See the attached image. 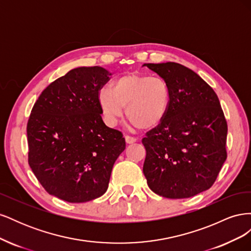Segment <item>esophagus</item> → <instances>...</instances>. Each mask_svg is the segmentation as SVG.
<instances>
[{
  "label": "esophagus",
  "instance_id": "obj_1",
  "mask_svg": "<svg viewBox=\"0 0 251 251\" xmlns=\"http://www.w3.org/2000/svg\"><path fill=\"white\" fill-rule=\"evenodd\" d=\"M125 138H126V143H128V144H132V143H135L136 141H137V139L134 138V137H132V136H128V135H126Z\"/></svg>",
  "mask_w": 251,
  "mask_h": 251
}]
</instances>
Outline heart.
<instances>
[{
	"mask_svg": "<svg viewBox=\"0 0 251 251\" xmlns=\"http://www.w3.org/2000/svg\"><path fill=\"white\" fill-rule=\"evenodd\" d=\"M170 100V89L164 79L137 72L123 75L111 89H101L98 94L103 121L111 127L117 126L126 107V116L133 126L142 130L153 128L164 119Z\"/></svg>",
	"mask_w": 251,
	"mask_h": 251,
	"instance_id": "b5f03b06",
	"label": "heart"
}]
</instances>
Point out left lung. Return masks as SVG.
<instances>
[{
	"instance_id": "left-lung-1",
	"label": "left lung",
	"mask_w": 251,
	"mask_h": 251,
	"mask_svg": "<svg viewBox=\"0 0 251 251\" xmlns=\"http://www.w3.org/2000/svg\"><path fill=\"white\" fill-rule=\"evenodd\" d=\"M143 66L165 80L171 94L164 119L142 139L143 174L155 194L191 198L215 183L226 160L227 123L221 104L208 83L185 66Z\"/></svg>"
}]
</instances>
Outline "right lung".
<instances>
[{
    "label": "right lung",
    "mask_w": 251,
    "mask_h": 251,
    "mask_svg": "<svg viewBox=\"0 0 251 251\" xmlns=\"http://www.w3.org/2000/svg\"><path fill=\"white\" fill-rule=\"evenodd\" d=\"M111 73L78 67L45 89L27 125L28 162L46 191L70 203L100 198L126 149L121 132L104 125L98 94Z\"/></svg>",
    "instance_id": "add662e5"
}]
</instances>
